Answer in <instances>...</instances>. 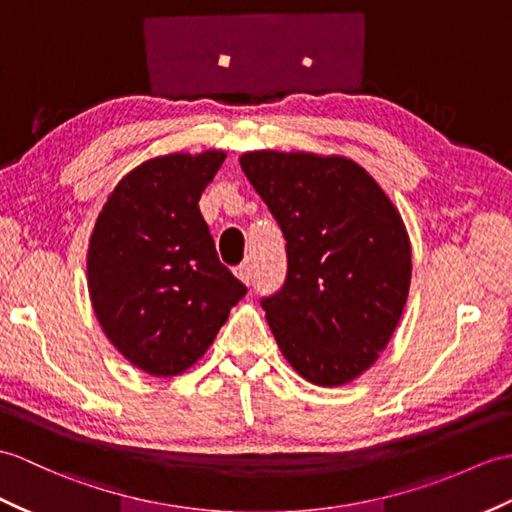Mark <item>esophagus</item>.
Segmentation results:
<instances>
[{
  "instance_id": "1",
  "label": "esophagus",
  "mask_w": 512,
  "mask_h": 512,
  "mask_svg": "<svg viewBox=\"0 0 512 512\" xmlns=\"http://www.w3.org/2000/svg\"><path fill=\"white\" fill-rule=\"evenodd\" d=\"M235 277L240 279L242 283H246V285H251V281H253V268H251V264H240L235 268Z\"/></svg>"
}]
</instances>
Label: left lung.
<instances>
[{"label": "left lung", "mask_w": 512, "mask_h": 512, "mask_svg": "<svg viewBox=\"0 0 512 512\" xmlns=\"http://www.w3.org/2000/svg\"><path fill=\"white\" fill-rule=\"evenodd\" d=\"M240 165L288 242L283 288L261 299L281 353L316 386L353 382L386 349L406 307V224L347 157L257 150Z\"/></svg>", "instance_id": "obj_1"}]
</instances>
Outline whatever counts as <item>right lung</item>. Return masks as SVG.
<instances>
[{
    "instance_id": "obj_1",
    "label": "right lung",
    "mask_w": 512,
    "mask_h": 512,
    "mask_svg": "<svg viewBox=\"0 0 512 512\" xmlns=\"http://www.w3.org/2000/svg\"><path fill=\"white\" fill-rule=\"evenodd\" d=\"M227 152H174L130 170L89 240L93 312L124 358L154 377L194 366L246 294L198 209Z\"/></svg>"
}]
</instances>
